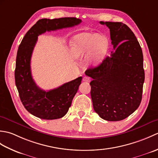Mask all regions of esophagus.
I'll use <instances>...</instances> for the list:
<instances>
[{
    "label": "esophagus",
    "mask_w": 158,
    "mask_h": 158,
    "mask_svg": "<svg viewBox=\"0 0 158 158\" xmlns=\"http://www.w3.org/2000/svg\"><path fill=\"white\" fill-rule=\"evenodd\" d=\"M83 81H86V82H89L90 81V77H89L88 76H85L83 78Z\"/></svg>",
    "instance_id": "esophagus-1"
}]
</instances>
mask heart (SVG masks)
Instances as JSON below:
<instances>
[{
    "instance_id": "obj_1",
    "label": "heart",
    "mask_w": 158,
    "mask_h": 158,
    "mask_svg": "<svg viewBox=\"0 0 158 158\" xmlns=\"http://www.w3.org/2000/svg\"><path fill=\"white\" fill-rule=\"evenodd\" d=\"M108 45V41L104 35L82 32L73 36L70 41V49L74 58L82 59L89 56V62L96 64L103 60Z\"/></svg>"
}]
</instances>
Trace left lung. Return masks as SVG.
Listing matches in <instances>:
<instances>
[{"mask_svg": "<svg viewBox=\"0 0 158 158\" xmlns=\"http://www.w3.org/2000/svg\"><path fill=\"white\" fill-rule=\"evenodd\" d=\"M110 30L113 51L85 75L92 77L91 98L95 112L102 119L121 121L138 109L145 81L143 56L138 40L122 22H100Z\"/></svg>", "mask_w": 158, "mask_h": 158, "instance_id": "1", "label": "left lung"}]
</instances>
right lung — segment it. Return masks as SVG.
I'll use <instances>...</instances> for the list:
<instances>
[{
    "mask_svg": "<svg viewBox=\"0 0 158 158\" xmlns=\"http://www.w3.org/2000/svg\"><path fill=\"white\" fill-rule=\"evenodd\" d=\"M81 22L76 18L39 19L25 35L16 57L15 81L23 106L32 115L43 119H56L64 116L81 83L82 77L45 91L36 85L31 69L32 53L38 36L46 31L73 27Z\"/></svg>",
    "mask_w": 158,
    "mask_h": 158,
    "instance_id": "right-lung-1",
    "label": "right lung"
}]
</instances>
